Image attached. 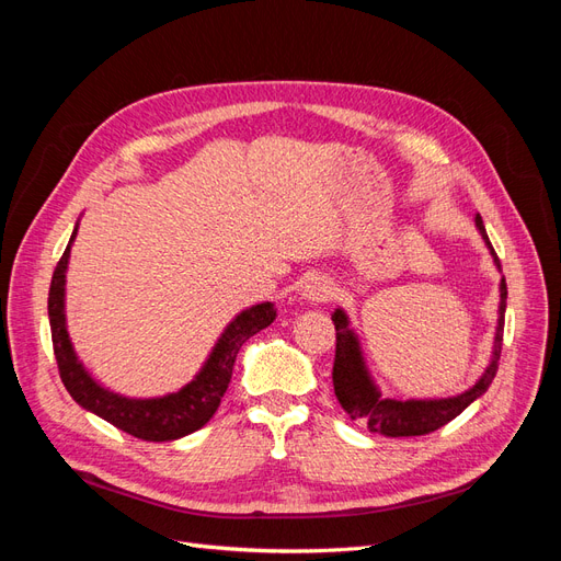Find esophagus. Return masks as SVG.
Instances as JSON below:
<instances>
[{"mask_svg":"<svg viewBox=\"0 0 561 561\" xmlns=\"http://www.w3.org/2000/svg\"><path fill=\"white\" fill-rule=\"evenodd\" d=\"M332 297V283L322 276L311 278L307 285L301 287V299L309 304H322Z\"/></svg>","mask_w":561,"mask_h":561,"instance_id":"esophagus-1","label":"esophagus"}]
</instances>
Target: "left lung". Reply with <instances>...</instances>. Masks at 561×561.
<instances>
[{"mask_svg":"<svg viewBox=\"0 0 561 561\" xmlns=\"http://www.w3.org/2000/svg\"><path fill=\"white\" fill-rule=\"evenodd\" d=\"M474 227H478L482 241L494 260V266L501 271V262L496 257L494 248L489 243V236L484 231L482 217H474ZM499 320L494 332V346H491V358L480 375L468 390L449 398H390L381 396V388L377 386L375 377L365 363V353L360 346V336L351 325L348 313L339 307L332 313V322L336 330V355H334V369H332V383L334 396L339 404L344 407V412L353 419L360 421L369 428V433H379L386 437H412V435H426L437 428H443L445 423L461 414L468 404H472L478 398L486 393L499 369L501 358V344H503V322H505V299L507 287L505 278L501 276L499 283Z\"/></svg>","mask_w":561,"mask_h":561,"instance_id":"left-lung-1","label":"left lung"}]
</instances>
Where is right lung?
I'll return each instance as SVG.
<instances>
[{"mask_svg":"<svg viewBox=\"0 0 561 561\" xmlns=\"http://www.w3.org/2000/svg\"><path fill=\"white\" fill-rule=\"evenodd\" d=\"M77 231L79 219L75 225L72 239L67 243L54 271L48 290L50 339H54V353L67 393L87 412L105 419L112 426L133 437L147 439V443H171V439H180L203 428L217 412L219 400L227 393L236 353L241 351V346L252 334H257L276 320L274 304H252V307L243 309L239 316H233L222 334L217 336L213 351L208 353L206 363L201 365L194 379L173 390V393L157 398H130L114 393V390L100 383L87 369V365L79 360L70 332H67L65 283Z\"/></svg>","mask_w":561,"mask_h":561,"instance_id":"add662e5","label":"right lung"}]
</instances>
